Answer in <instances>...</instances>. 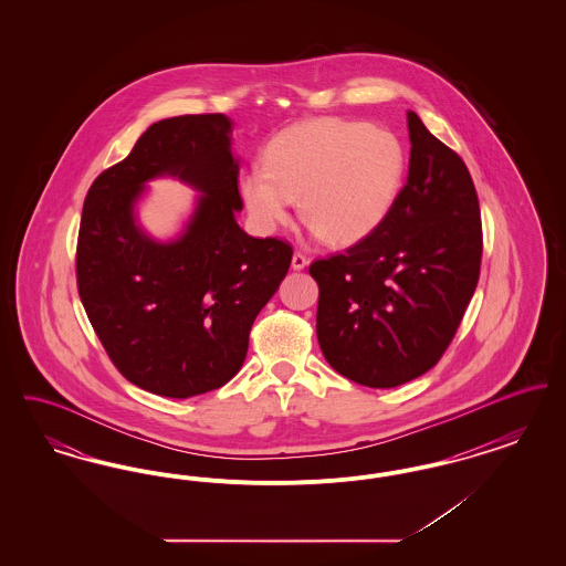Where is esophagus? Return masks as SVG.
Masks as SVG:
<instances>
[{"label": "esophagus", "mask_w": 566, "mask_h": 566, "mask_svg": "<svg viewBox=\"0 0 566 566\" xmlns=\"http://www.w3.org/2000/svg\"><path fill=\"white\" fill-rule=\"evenodd\" d=\"M291 265H293V270L295 271L303 270V268L307 265V256H305L303 252H295V254H293V263H291Z\"/></svg>", "instance_id": "1"}]
</instances>
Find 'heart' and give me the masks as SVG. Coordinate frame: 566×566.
I'll use <instances>...</instances> for the list:
<instances>
[{"instance_id": "obj_1", "label": "heart", "mask_w": 566, "mask_h": 566, "mask_svg": "<svg viewBox=\"0 0 566 566\" xmlns=\"http://www.w3.org/2000/svg\"><path fill=\"white\" fill-rule=\"evenodd\" d=\"M401 144L388 132L342 118H314L273 135L263 169H250L242 197L263 227L301 220L324 242L350 245L369 238L390 212L401 182Z\"/></svg>"}]
</instances>
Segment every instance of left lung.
Listing matches in <instances>:
<instances>
[{
  "mask_svg": "<svg viewBox=\"0 0 566 566\" xmlns=\"http://www.w3.org/2000/svg\"><path fill=\"white\" fill-rule=\"evenodd\" d=\"M403 189L376 231L310 265L328 365L369 388L432 369L452 344L482 268V214L464 161L407 114Z\"/></svg>",
  "mask_w": 566,
  "mask_h": 566,
  "instance_id": "left-lung-1",
  "label": "left lung"
}]
</instances>
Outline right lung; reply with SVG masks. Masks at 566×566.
Instances as JSON below:
<instances>
[{
	"mask_svg": "<svg viewBox=\"0 0 566 566\" xmlns=\"http://www.w3.org/2000/svg\"><path fill=\"white\" fill-rule=\"evenodd\" d=\"M224 114H185L150 125L134 150L86 192L76 245L84 312L114 367L169 399L224 386L242 369L254 318L291 268L293 245L256 240L235 222L240 165ZM171 172L205 192L174 244L135 227L140 185Z\"/></svg>",
	"mask_w": 566,
	"mask_h": 566,
	"instance_id": "right-lung-1",
	"label": "right lung"
}]
</instances>
